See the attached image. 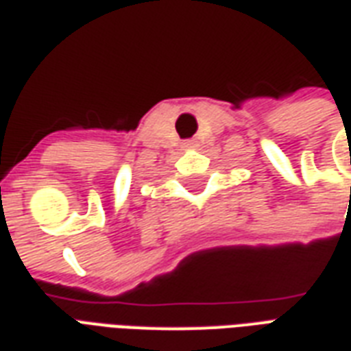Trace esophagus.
Segmentation results:
<instances>
[{
  "mask_svg": "<svg viewBox=\"0 0 351 351\" xmlns=\"http://www.w3.org/2000/svg\"><path fill=\"white\" fill-rule=\"evenodd\" d=\"M183 147H185V149H196V147H198V144H196L194 140H186L185 144H183Z\"/></svg>",
  "mask_w": 351,
  "mask_h": 351,
  "instance_id": "obj_1",
  "label": "esophagus"
}]
</instances>
